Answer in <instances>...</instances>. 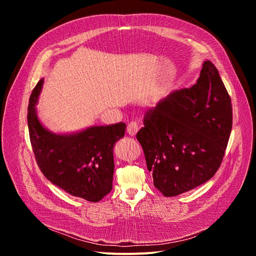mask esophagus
I'll use <instances>...</instances> for the list:
<instances>
[{
	"mask_svg": "<svg viewBox=\"0 0 256 256\" xmlns=\"http://www.w3.org/2000/svg\"><path fill=\"white\" fill-rule=\"evenodd\" d=\"M138 131V125L136 122H130L129 125L127 126V134L130 136H134Z\"/></svg>",
	"mask_w": 256,
	"mask_h": 256,
	"instance_id": "obj_1",
	"label": "esophagus"
}]
</instances>
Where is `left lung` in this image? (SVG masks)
<instances>
[{"mask_svg":"<svg viewBox=\"0 0 256 256\" xmlns=\"http://www.w3.org/2000/svg\"><path fill=\"white\" fill-rule=\"evenodd\" d=\"M233 124L230 98L210 60L200 78L147 112L136 134L154 186L176 196L203 184L218 171Z\"/></svg>","mask_w":256,"mask_h":256,"instance_id":"8db88e82","label":"left lung"}]
</instances>
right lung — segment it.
<instances>
[{"instance_id":"obj_1","label":"right lung","mask_w":256,"mask_h":256,"mask_svg":"<svg viewBox=\"0 0 256 256\" xmlns=\"http://www.w3.org/2000/svg\"><path fill=\"white\" fill-rule=\"evenodd\" d=\"M44 79L30 97L28 125L30 144L40 171L69 194L99 202L112 190L116 142L125 136L124 122L90 126L70 134H56L38 118L36 106Z\"/></svg>"}]
</instances>
